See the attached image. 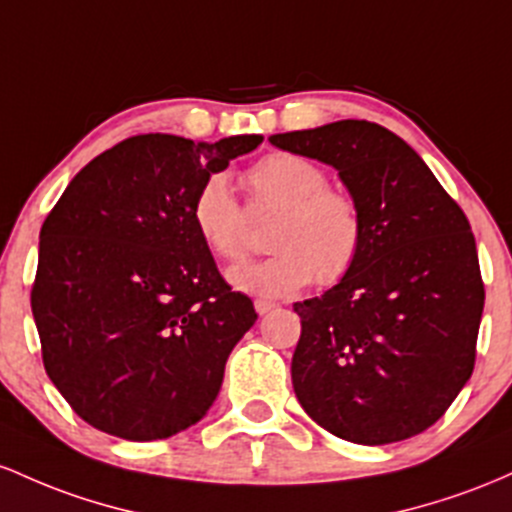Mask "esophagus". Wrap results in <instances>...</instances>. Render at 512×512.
<instances>
[{
    "label": "esophagus",
    "mask_w": 512,
    "mask_h": 512,
    "mask_svg": "<svg viewBox=\"0 0 512 512\" xmlns=\"http://www.w3.org/2000/svg\"><path fill=\"white\" fill-rule=\"evenodd\" d=\"M254 307H256V314H268V312H273L275 309V302H268V300H256L254 302Z\"/></svg>",
    "instance_id": "esophagus-1"
}]
</instances>
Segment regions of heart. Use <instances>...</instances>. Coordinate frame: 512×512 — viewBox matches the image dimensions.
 Segmentation results:
<instances>
[{
    "label": "heart",
    "mask_w": 512,
    "mask_h": 512,
    "mask_svg": "<svg viewBox=\"0 0 512 512\" xmlns=\"http://www.w3.org/2000/svg\"><path fill=\"white\" fill-rule=\"evenodd\" d=\"M249 210L278 212L268 232L271 254L229 268L234 290L280 300L314 283L346 278L358 261L365 225L353 195L326 186V171L312 159L273 152L244 174ZM195 234L215 256L237 261L249 249V215L234 198L225 174H210L191 200Z\"/></svg>",
    "instance_id": "1"
}]
</instances>
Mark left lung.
<instances>
[{"label":"left lung","instance_id":"8db88e82","mask_svg":"<svg viewBox=\"0 0 512 512\" xmlns=\"http://www.w3.org/2000/svg\"><path fill=\"white\" fill-rule=\"evenodd\" d=\"M268 140L333 166L365 225L346 278L295 302L297 401L321 428L358 445L423 433L474 370L484 283L467 215L426 162L377 123L338 120Z\"/></svg>","mask_w":512,"mask_h":512}]
</instances>
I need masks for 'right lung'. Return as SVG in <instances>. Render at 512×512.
Here are the masks:
<instances>
[{
  "label": "right lung",
  "mask_w": 512,
  "mask_h": 512,
  "mask_svg": "<svg viewBox=\"0 0 512 512\" xmlns=\"http://www.w3.org/2000/svg\"><path fill=\"white\" fill-rule=\"evenodd\" d=\"M261 142L128 137L91 159L45 217L33 319L45 372L89 426L164 440L217 399L229 353L258 317L195 234L191 200Z\"/></svg>",
  "instance_id": "right-lung-1"
}]
</instances>
